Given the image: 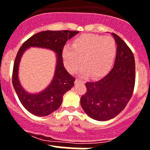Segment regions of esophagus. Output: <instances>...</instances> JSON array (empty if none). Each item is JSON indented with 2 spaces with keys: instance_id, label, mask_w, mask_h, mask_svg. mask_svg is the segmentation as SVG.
Segmentation results:
<instances>
[{
  "instance_id": "obj_1",
  "label": "esophagus",
  "mask_w": 150,
  "mask_h": 150,
  "mask_svg": "<svg viewBox=\"0 0 150 150\" xmlns=\"http://www.w3.org/2000/svg\"><path fill=\"white\" fill-rule=\"evenodd\" d=\"M78 81L81 82V81H83V80H82V79H76V82H78ZM83 82H84V81H83Z\"/></svg>"
}]
</instances>
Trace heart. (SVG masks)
I'll return each instance as SVG.
<instances>
[{"label": "heart", "mask_w": 150, "mask_h": 150, "mask_svg": "<svg viewBox=\"0 0 150 150\" xmlns=\"http://www.w3.org/2000/svg\"><path fill=\"white\" fill-rule=\"evenodd\" d=\"M116 45L111 37L93 34L79 36L74 40L72 46L67 45L62 52L64 64L67 71L74 73L82 64V74H89L98 77L109 71L115 59Z\"/></svg>", "instance_id": "1"}]
</instances>
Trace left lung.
Returning a JSON list of instances; mask_svg holds the SVG:
<instances>
[{
	"mask_svg": "<svg viewBox=\"0 0 150 150\" xmlns=\"http://www.w3.org/2000/svg\"><path fill=\"white\" fill-rule=\"evenodd\" d=\"M113 67L96 82L86 83L87 91L80 98L85 112L98 121L114 118L124 110L132 96L135 83V62L132 50L118 35Z\"/></svg>",
	"mask_w": 150,
	"mask_h": 150,
	"instance_id": "8db88e82",
	"label": "left lung"
}]
</instances>
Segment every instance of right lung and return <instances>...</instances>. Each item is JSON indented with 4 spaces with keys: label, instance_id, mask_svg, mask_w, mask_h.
<instances>
[{
    "label": "right lung",
    "instance_id": "add662e5",
    "mask_svg": "<svg viewBox=\"0 0 150 150\" xmlns=\"http://www.w3.org/2000/svg\"><path fill=\"white\" fill-rule=\"evenodd\" d=\"M79 31L45 30L34 34L22 44L16 57L13 71V85L23 107L30 113L46 116L59 108L63 95L74 86L75 78L64 67L62 51L66 42ZM30 47H39L52 50L57 54L55 75L51 83L39 93L30 94L22 88L18 80V65L22 55Z\"/></svg>",
    "mask_w": 150,
    "mask_h": 150
}]
</instances>
